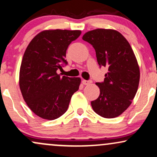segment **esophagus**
Here are the masks:
<instances>
[{
  "label": "esophagus",
  "instance_id": "obj_1",
  "mask_svg": "<svg viewBox=\"0 0 157 157\" xmlns=\"http://www.w3.org/2000/svg\"><path fill=\"white\" fill-rule=\"evenodd\" d=\"M82 84L86 85V86H88V85L91 84V82H92V81H91V80H82Z\"/></svg>",
  "mask_w": 157,
  "mask_h": 157
}]
</instances>
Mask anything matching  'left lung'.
<instances>
[{
  "instance_id": "1",
  "label": "left lung",
  "mask_w": 157,
  "mask_h": 157,
  "mask_svg": "<svg viewBox=\"0 0 157 157\" xmlns=\"http://www.w3.org/2000/svg\"><path fill=\"white\" fill-rule=\"evenodd\" d=\"M82 40L92 45L99 66L108 69L104 82L96 83L100 93L91 107L102 117H117L130 106L137 91L140 72L136 56L117 30L97 29L85 33Z\"/></svg>"
}]
</instances>
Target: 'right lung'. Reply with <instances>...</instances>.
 Here are the masks:
<instances>
[{
  "label": "right lung",
  "instance_id": "right-lung-1",
  "mask_svg": "<svg viewBox=\"0 0 157 157\" xmlns=\"http://www.w3.org/2000/svg\"><path fill=\"white\" fill-rule=\"evenodd\" d=\"M80 35V30H44L27 46L20 68V89L29 108L40 118L62 116L79 89L80 77H60L57 71L67 64L66 50Z\"/></svg>",
  "mask_w": 157,
  "mask_h": 157
}]
</instances>
